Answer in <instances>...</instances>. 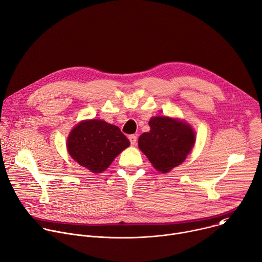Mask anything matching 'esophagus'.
Wrapping results in <instances>:
<instances>
[{"mask_svg":"<svg viewBox=\"0 0 262 262\" xmlns=\"http://www.w3.org/2000/svg\"><path fill=\"white\" fill-rule=\"evenodd\" d=\"M128 139H129V141H130V144H132V145H136V144H137V136H135V135H129V136H128Z\"/></svg>","mask_w":262,"mask_h":262,"instance_id":"34e87169","label":"esophagus"}]
</instances>
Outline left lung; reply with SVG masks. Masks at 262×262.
Listing matches in <instances>:
<instances>
[{"mask_svg":"<svg viewBox=\"0 0 262 262\" xmlns=\"http://www.w3.org/2000/svg\"><path fill=\"white\" fill-rule=\"evenodd\" d=\"M150 130L139 138V148L154 167L165 173L184 162L194 145L195 135L185 122L168 117H155L149 121Z\"/></svg>","mask_w":262,"mask_h":262,"instance_id":"1","label":"left lung"}]
</instances>
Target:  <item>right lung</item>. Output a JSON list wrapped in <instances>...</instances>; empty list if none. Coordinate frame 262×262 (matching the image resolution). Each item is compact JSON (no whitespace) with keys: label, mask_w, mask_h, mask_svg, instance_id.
<instances>
[{"label":"right lung","mask_w":262,"mask_h":262,"mask_svg":"<svg viewBox=\"0 0 262 262\" xmlns=\"http://www.w3.org/2000/svg\"><path fill=\"white\" fill-rule=\"evenodd\" d=\"M127 146L129 141L120 128L95 119L76 125L67 143L70 156L95 173L104 171Z\"/></svg>","instance_id":"right-lung-1"}]
</instances>
